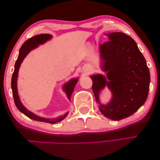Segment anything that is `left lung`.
Masks as SVG:
<instances>
[{"mask_svg":"<svg viewBox=\"0 0 160 160\" xmlns=\"http://www.w3.org/2000/svg\"><path fill=\"white\" fill-rule=\"evenodd\" d=\"M108 36L109 41L100 44L107 77L91 76L92 90L102 114L111 120H119L131 116L145 103L150 74L145 57L132 38L122 32L110 33ZM106 85L112 91L113 98L109 104L102 105L98 93Z\"/></svg>","mask_w":160,"mask_h":160,"instance_id":"obj_1","label":"left lung"}]
</instances>
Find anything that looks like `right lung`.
<instances>
[{
	"instance_id": "1",
	"label": "right lung",
	"mask_w": 160,
	"mask_h": 160,
	"mask_svg": "<svg viewBox=\"0 0 160 160\" xmlns=\"http://www.w3.org/2000/svg\"><path fill=\"white\" fill-rule=\"evenodd\" d=\"M51 38L52 36L50 35H49V34H41V35L34 36L32 38L28 39L27 41L25 42L24 44H22V47H21L20 49L19 55H18L17 61L15 62L14 72L13 74H12V80H11V87H12V96H13L15 104L18 108V109L19 110L20 112H22L23 114H25L26 116L30 118V119L37 120V121L49 122V123L53 124V123H56V122L61 121V120H62L63 119H64L65 118L67 117L68 112L65 115H64L63 116H59L54 119H47V118H43L37 116L36 115L33 114L32 112L28 111V110L22 106V104L21 103V102L20 101L19 96H18V90H17V78H18V70H19V68L20 67L21 62H22V60L24 59L26 55H27V54L31 50H32V49L36 48L39 44H42L44 43L46 41L49 40ZM77 82H78L77 78L72 79L70 80L69 82H67L66 84H64V87H63L64 88V90L65 91V92L67 93V97L69 98V100L71 98V96H72V94L73 93V91L74 89L75 85L77 84Z\"/></svg>"
}]
</instances>
